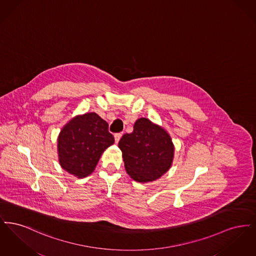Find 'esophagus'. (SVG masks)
<instances>
[{"label": "esophagus", "mask_w": 256, "mask_h": 256, "mask_svg": "<svg viewBox=\"0 0 256 256\" xmlns=\"http://www.w3.org/2000/svg\"><path fill=\"white\" fill-rule=\"evenodd\" d=\"M121 137H122V134H115V135H114V138H115V143H118V142L120 141Z\"/></svg>", "instance_id": "obj_1"}]
</instances>
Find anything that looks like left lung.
<instances>
[{
	"instance_id": "left-lung-1",
	"label": "left lung",
	"mask_w": 256,
	"mask_h": 256,
	"mask_svg": "<svg viewBox=\"0 0 256 256\" xmlns=\"http://www.w3.org/2000/svg\"><path fill=\"white\" fill-rule=\"evenodd\" d=\"M118 146L126 172L137 182L158 180L172 164L174 146L170 134L146 118L137 119L134 132L124 134Z\"/></svg>"
}]
</instances>
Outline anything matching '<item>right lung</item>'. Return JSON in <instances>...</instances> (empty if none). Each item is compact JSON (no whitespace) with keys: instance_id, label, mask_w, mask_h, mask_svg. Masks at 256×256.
I'll list each match as a JSON object with an SVG mask.
<instances>
[{"instance_id":"1","label":"right lung","mask_w":256,"mask_h":256,"mask_svg":"<svg viewBox=\"0 0 256 256\" xmlns=\"http://www.w3.org/2000/svg\"><path fill=\"white\" fill-rule=\"evenodd\" d=\"M114 144L108 124L97 113L76 115L66 122L58 137L61 168L78 178L92 174L102 152Z\"/></svg>"}]
</instances>
